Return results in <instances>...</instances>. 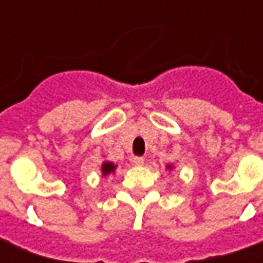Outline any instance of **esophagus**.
<instances>
[{
	"instance_id": "esophagus-1",
	"label": "esophagus",
	"mask_w": 263,
	"mask_h": 263,
	"mask_svg": "<svg viewBox=\"0 0 263 263\" xmlns=\"http://www.w3.org/2000/svg\"><path fill=\"white\" fill-rule=\"evenodd\" d=\"M132 162H134V165L135 166H143V163H145V159H143V158H141V156H135V158L132 159Z\"/></svg>"
}]
</instances>
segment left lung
Listing matches in <instances>:
<instances>
[{
    "label": "left lung",
    "mask_w": 263,
    "mask_h": 263,
    "mask_svg": "<svg viewBox=\"0 0 263 263\" xmlns=\"http://www.w3.org/2000/svg\"><path fill=\"white\" fill-rule=\"evenodd\" d=\"M173 169H175V166L173 165H169V163L166 165V171H173Z\"/></svg>",
    "instance_id": "obj_1"
}]
</instances>
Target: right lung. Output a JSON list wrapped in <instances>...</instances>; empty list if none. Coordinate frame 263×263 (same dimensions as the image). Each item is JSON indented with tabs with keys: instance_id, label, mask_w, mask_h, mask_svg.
<instances>
[{
	"instance_id": "add662e5",
	"label": "right lung",
	"mask_w": 263,
	"mask_h": 263,
	"mask_svg": "<svg viewBox=\"0 0 263 263\" xmlns=\"http://www.w3.org/2000/svg\"><path fill=\"white\" fill-rule=\"evenodd\" d=\"M115 169H117V165H115L114 162H109V160H104L103 163H101V175L104 177L108 176V175H114Z\"/></svg>"
}]
</instances>
